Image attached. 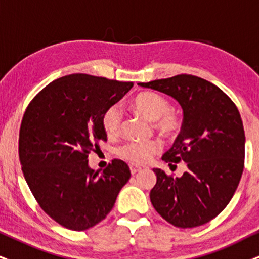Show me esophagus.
Listing matches in <instances>:
<instances>
[{
  "label": "esophagus",
  "instance_id": "obj_1",
  "mask_svg": "<svg viewBox=\"0 0 259 259\" xmlns=\"http://www.w3.org/2000/svg\"><path fill=\"white\" fill-rule=\"evenodd\" d=\"M141 167H137V166H130V171H132V175H135V173H137V172H140L141 171Z\"/></svg>",
  "mask_w": 259,
  "mask_h": 259
}]
</instances>
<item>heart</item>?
Instances as JSON below:
<instances>
[{"label": "heart", "mask_w": 259, "mask_h": 259, "mask_svg": "<svg viewBox=\"0 0 259 259\" xmlns=\"http://www.w3.org/2000/svg\"><path fill=\"white\" fill-rule=\"evenodd\" d=\"M132 105L137 112L154 120V127L165 139L173 140L179 136L183 127V117L177 111L171 109V104L166 97L153 91H146L137 94L133 99ZM101 125L107 136L116 137L119 135L123 125V113L118 105H111L101 114ZM161 150L159 141L137 142L130 141L118 148V155L133 165L147 163L153 155Z\"/></svg>", "instance_id": "obj_1"}]
</instances>
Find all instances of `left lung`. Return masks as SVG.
Wrapping results in <instances>:
<instances>
[{"label": "left lung", "instance_id": "1", "mask_svg": "<svg viewBox=\"0 0 259 259\" xmlns=\"http://www.w3.org/2000/svg\"><path fill=\"white\" fill-rule=\"evenodd\" d=\"M139 84L173 97L184 112L182 132L162 160L171 168L186 162L188 171L176 178L154 168L153 207L176 227L207 224L227 207L244 171L245 133L238 107L218 86L194 75Z\"/></svg>", "mask_w": 259, "mask_h": 259}]
</instances>
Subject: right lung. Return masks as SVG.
Segmentation results:
<instances>
[{
	"label": "right lung",
	"instance_id": "right-lung-1",
	"mask_svg": "<svg viewBox=\"0 0 259 259\" xmlns=\"http://www.w3.org/2000/svg\"><path fill=\"white\" fill-rule=\"evenodd\" d=\"M87 74L52 81L26 109L19 133V160L39 207L68 230L93 227L112 210L130 168L113 159L103 173L88 167V155L107 140L101 114L132 90Z\"/></svg>",
	"mask_w": 259,
	"mask_h": 259
}]
</instances>
